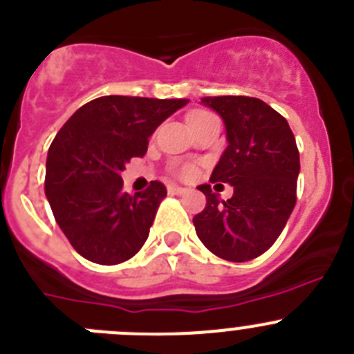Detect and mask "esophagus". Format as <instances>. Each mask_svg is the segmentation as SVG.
<instances>
[{
	"mask_svg": "<svg viewBox=\"0 0 354 354\" xmlns=\"http://www.w3.org/2000/svg\"><path fill=\"white\" fill-rule=\"evenodd\" d=\"M167 190H169V194H174V196H181V194L187 192L188 188L180 187V185H169V187H167Z\"/></svg>",
	"mask_w": 354,
	"mask_h": 354,
	"instance_id": "34e87169",
	"label": "esophagus"
}]
</instances>
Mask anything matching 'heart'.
<instances>
[{
    "label": "heart",
    "mask_w": 354,
    "mask_h": 354,
    "mask_svg": "<svg viewBox=\"0 0 354 354\" xmlns=\"http://www.w3.org/2000/svg\"><path fill=\"white\" fill-rule=\"evenodd\" d=\"M201 113H206V111H194V113H190V115H201ZM190 115H188V117H190ZM192 173H194V169L192 167H183V169H181V176H192Z\"/></svg>",
    "instance_id": "1"
}]
</instances>
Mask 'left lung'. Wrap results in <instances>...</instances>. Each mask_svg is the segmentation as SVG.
Masks as SVG:
<instances>
[{
    "mask_svg": "<svg viewBox=\"0 0 354 354\" xmlns=\"http://www.w3.org/2000/svg\"><path fill=\"white\" fill-rule=\"evenodd\" d=\"M222 117L227 148L211 181L229 183L234 196L220 201L199 185L206 207L194 216L197 237L216 257L248 262L267 252L285 229L297 201L300 157L286 118L257 97H203Z\"/></svg>",
    "mask_w": 354,
    "mask_h": 354,
    "instance_id": "left-lung-1",
    "label": "left lung"
}]
</instances>
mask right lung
I'll list each match as a JSON object with an SVG mask.
<instances>
[{
    "mask_svg": "<svg viewBox=\"0 0 354 354\" xmlns=\"http://www.w3.org/2000/svg\"><path fill=\"white\" fill-rule=\"evenodd\" d=\"M188 99L102 95L69 117L47 155L45 196L55 222L84 259L115 266L132 259L148 239L166 187L124 192L120 173L143 157L148 138Z\"/></svg>",
    "mask_w": 354,
    "mask_h": 354,
    "instance_id": "right-lung-1",
    "label": "right lung"
}]
</instances>
